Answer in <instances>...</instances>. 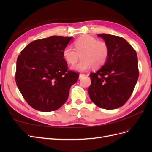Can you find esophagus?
Returning a JSON list of instances; mask_svg holds the SVG:
<instances>
[{"label": "esophagus", "mask_w": 152, "mask_h": 152, "mask_svg": "<svg viewBox=\"0 0 152 152\" xmlns=\"http://www.w3.org/2000/svg\"><path fill=\"white\" fill-rule=\"evenodd\" d=\"M84 76H85L84 74H81L80 73V74H79V79H82V78Z\"/></svg>", "instance_id": "obj_1"}]
</instances>
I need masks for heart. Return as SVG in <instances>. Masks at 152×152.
I'll list each match as a JSON object with an SVG mask.
<instances>
[{"mask_svg": "<svg viewBox=\"0 0 152 152\" xmlns=\"http://www.w3.org/2000/svg\"><path fill=\"white\" fill-rule=\"evenodd\" d=\"M75 49L67 45L63 50L65 60L70 64L75 63L80 58L82 60L72 66L73 70L84 72L93 67L99 68L107 61L109 48L103 41L98 40L89 35L82 36L74 42Z\"/></svg>", "mask_w": 152, "mask_h": 152, "instance_id": "heart-1", "label": "heart"}]
</instances>
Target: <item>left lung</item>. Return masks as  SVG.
I'll list each match as a JSON object with an SVG mask.
<instances>
[{
	"label": "left lung",
	"mask_w": 152,
	"mask_h": 152,
	"mask_svg": "<svg viewBox=\"0 0 152 152\" xmlns=\"http://www.w3.org/2000/svg\"><path fill=\"white\" fill-rule=\"evenodd\" d=\"M107 44L109 54L103 66L90 73L89 97L98 107L113 110L122 107L130 98L138 79L136 50L121 37L98 35Z\"/></svg>",
	"instance_id": "obj_1"
}]
</instances>
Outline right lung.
Instances as JSON below:
<instances>
[{"mask_svg": "<svg viewBox=\"0 0 152 152\" xmlns=\"http://www.w3.org/2000/svg\"><path fill=\"white\" fill-rule=\"evenodd\" d=\"M72 37L50 36L24 48L16 61V85L26 102L40 112L60 108L79 74L68 70L63 50Z\"/></svg>", "mask_w": 152, "mask_h": 152, "instance_id": "1", "label": "right lung"}]
</instances>
